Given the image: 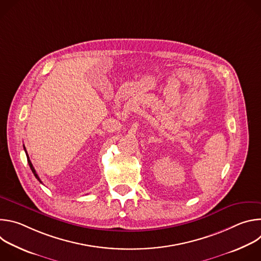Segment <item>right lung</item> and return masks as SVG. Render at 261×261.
I'll list each match as a JSON object with an SVG mask.
<instances>
[{
	"label": "right lung",
	"mask_w": 261,
	"mask_h": 261,
	"mask_svg": "<svg viewBox=\"0 0 261 261\" xmlns=\"http://www.w3.org/2000/svg\"><path fill=\"white\" fill-rule=\"evenodd\" d=\"M23 148H24V152H25V154H27V158H28V163H29V165H30V168H31V170H32V172L34 173V175L36 176V178L38 179L40 182H42L41 181V179L39 178V176H38V174L36 173V170H35V168H34V166H33V164H32V162H31V160H30V158H29V156H28V153H27V151H25V147L23 146Z\"/></svg>",
	"instance_id": "add662e5"
}]
</instances>
